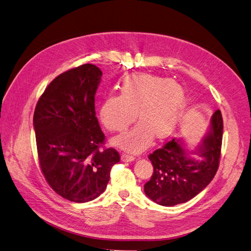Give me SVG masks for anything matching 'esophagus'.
<instances>
[{"label":"esophagus","mask_w":251,"mask_h":251,"mask_svg":"<svg viewBox=\"0 0 251 251\" xmlns=\"http://www.w3.org/2000/svg\"><path fill=\"white\" fill-rule=\"evenodd\" d=\"M121 159L123 161H132L134 159V157L132 155H128V154H122L121 155Z\"/></svg>","instance_id":"obj_1"}]
</instances>
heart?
Instances as JSON below:
<instances>
[{
  "mask_svg": "<svg viewBox=\"0 0 251 251\" xmlns=\"http://www.w3.org/2000/svg\"><path fill=\"white\" fill-rule=\"evenodd\" d=\"M185 104L183 87L173 79L148 74L126 77L120 95L105 97L99 117L111 132H123L137 117L142 121L130 131L114 140L121 149L137 153L146 149L153 136L164 139L172 133Z\"/></svg>",
  "mask_w": 251,
  "mask_h": 251,
  "instance_id": "1",
  "label": "heart"
}]
</instances>
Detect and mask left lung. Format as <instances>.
<instances>
[{"instance_id":"1","label":"left lung","mask_w":251,"mask_h":251,"mask_svg":"<svg viewBox=\"0 0 251 251\" xmlns=\"http://www.w3.org/2000/svg\"><path fill=\"white\" fill-rule=\"evenodd\" d=\"M223 135V120L218 109L211 125L198 146V159L191 157L181 140L166 143L148 156L153 174L145 183V194L155 203L173 206L184 203L203 191L214 178L219 167Z\"/></svg>"}]
</instances>
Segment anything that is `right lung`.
I'll return each mask as SVG.
<instances>
[{"instance_id":"right-lung-1","label":"right lung","mask_w":251,"mask_h":251,"mask_svg":"<svg viewBox=\"0 0 251 251\" xmlns=\"http://www.w3.org/2000/svg\"><path fill=\"white\" fill-rule=\"evenodd\" d=\"M102 72L86 63L62 73L47 86L36 104L33 126L39 166L50 187L77 203L105 191L116 149L100 150L105 135L95 110Z\"/></svg>"}]
</instances>
